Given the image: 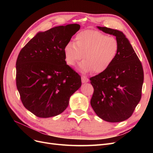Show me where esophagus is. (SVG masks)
Masks as SVG:
<instances>
[{"instance_id": "obj_1", "label": "esophagus", "mask_w": 153, "mask_h": 153, "mask_svg": "<svg viewBox=\"0 0 153 153\" xmlns=\"http://www.w3.org/2000/svg\"><path fill=\"white\" fill-rule=\"evenodd\" d=\"M82 83H86L89 82V78L85 76H82Z\"/></svg>"}]
</instances>
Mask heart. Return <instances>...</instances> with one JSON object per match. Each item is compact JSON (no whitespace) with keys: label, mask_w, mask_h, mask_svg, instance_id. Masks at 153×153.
Returning a JSON list of instances; mask_svg holds the SVG:
<instances>
[{"label":"heart","mask_w":153,"mask_h":153,"mask_svg":"<svg viewBox=\"0 0 153 153\" xmlns=\"http://www.w3.org/2000/svg\"><path fill=\"white\" fill-rule=\"evenodd\" d=\"M75 43H68L64 48L68 65L73 66L82 59L80 71L96 73L105 71L116 58L119 43L113 36H108L95 30H82L75 36Z\"/></svg>","instance_id":"b5f03b06"}]
</instances>
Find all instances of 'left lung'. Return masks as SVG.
<instances>
[{"label":"left lung","mask_w":153,"mask_h":153,"mask_svg":"<svg viewBox=\"0 0 153 153\" xmlns=\"http://www.w3.org/2000/svg\"><path fill=\"white\" fill-rule=\"evenodd\" d=\"M116 37L119 52L106 70L90 78L94 92L91 105L98 117L110 123L121 122L131 116L140 101L143 70L128 39L121 31L98 27Z\"/></svg>","instance_id":"8db88e82"}]
</instances>
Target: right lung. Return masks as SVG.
I'll return each mask as SVG.
<instances>
[{"label": "right lung", "mask_w": 153, "mask_h": 153, "mask_svg": "<svg viewBox=\"0 0 153 153\" xmlns=\"http://www.w3.org/2000/svg\"><path fill=\"white\" fill-rule=\"evenodd\" d=\"M80 28L74 24L38 32L18 54L17 89L23 105L37 117L63 112L82 85L80 76L66 64L64 53L65 45Z\"/></svg>", "instance_id": "right-lung-1"}]
</instances>
